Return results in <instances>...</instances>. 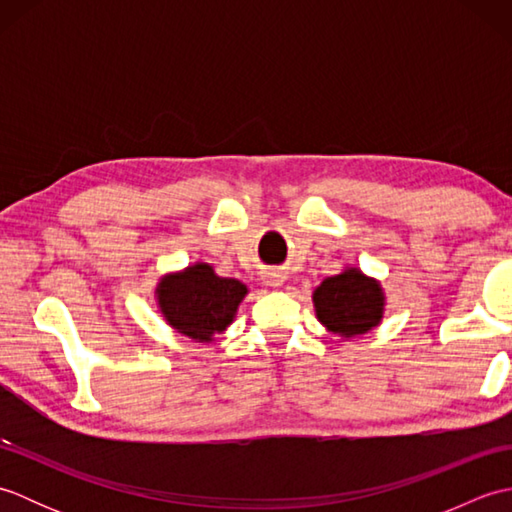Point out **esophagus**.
Here are the masks:
<instances>
[{"label":"esophagus","instance_id":"34e87169","mask_svg":"<svg viewBox=\"0 0 512 512\" xmlns=\"http://www.w3.org/2000/svg\"><path fill=\"white\" fill-rule=\"evenodd\" d=\"M284 281H286L284 273H268V286L279 288V286H284Z\"/></svg>","mask_w":512,"mask_h":512}]
</instances>
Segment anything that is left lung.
<instances>
[{
  "label": "left lung",
  "instance_id": "8db88e82",
  "mask_svg": "<svg viewBox=\"0 0 512 512\" xmlns=\"http://www.w3.org/2000/svg\"><path fill=\"white\" fill-rule=\"evenodd\" d=\"M312 301L325 330L343 339L376 328L385 310L383 288L358 268H345L343 273L323 279Z\"/></svg>",
  "mask_w": 512,
  "mask_h": 512
}]
</instances>
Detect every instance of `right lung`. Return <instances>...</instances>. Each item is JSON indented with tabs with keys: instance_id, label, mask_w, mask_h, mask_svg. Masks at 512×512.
I'll return each mask as SVG.
<instances>
[{
	"instance_id": "right-lung-1",
	"label": "right lung",
	"mask_w": 512,
	"mask_h": 512,
	"mask_svg": "<svg viewBox=\"0 0 512 512\" xmlns=\"http://www.w3.org/2000/svg\"><path fill=\"white\" fill-rule=\"evenodd\" d=\"M248 288L231 277H217L213 266L193 264L165 275L156 288L158 308L173 330L209 343L233 323Z\"/></svg>"
}]
</instances>
